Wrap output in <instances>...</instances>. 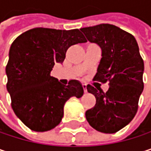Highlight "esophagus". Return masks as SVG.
I'll list each match as a JSON object with an SVG mask.
<instances>
[{
    "mask_svg": "<svg viewBox=\"0 0 151 151\" xmlns=\"http://www.w3.org/2000/svg\"><path fill=\"white\" fill-rule=\"evenodd\" d=\"M82 86H83L84 91H85V92H86V91H87V89H86V87H87V86H86V84H82Z\"/></svg>",
    "mask_w": 151,
    "mask_h": 151,
    "instance_id": "esophagus-1",
    "label": "esophagus"
}]
</instances>
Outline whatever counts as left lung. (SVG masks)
Instances as JSON below:
<instances>
[{"mask_svg":"<svg viewBox=\"0 0 151 151\" xmlns=\"http://www.w3.org/2000/svg\"><path fill=\"white\" fill-rule=\"evenodd\" d=\"M80 30L102 51L93 79L110 82L105 93L99 87L87 86L96 104L86 111V120L98 131L115 133L130 123L137 111L144 90V60L135 37L114 25L100 24Z\"/></svg>","mask_w":151,"mask_h":151,"instance_id":"left-lung-1","label":"left lung"}]
</instances>
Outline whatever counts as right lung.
<instances>
[{"label":"right lung","mask_w":151,"mask_h":151,"mask_svg":"<svg viewBox=\"0 0 151 151\" xmlns=\"http://www.w3.org/2000/svg\"><path fill=\"white\" fill-rule=\"evenodd\" d=\"M86 42L78 29L37 27L18 36L12 43L6 66L7 90L15 115L29 129L47 131L64 115V105L72 97L84 94L81 83L64 86L50 75L55 63H63L66 50Z\"/></svg>","instance_id":"add662e5"}]
</instances>
